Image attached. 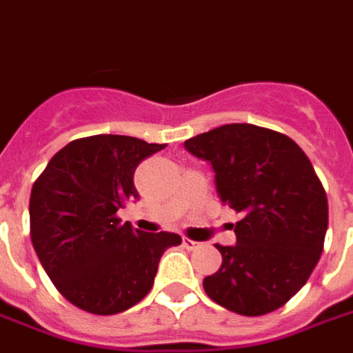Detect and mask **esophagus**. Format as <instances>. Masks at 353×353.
<instances>
[{
  "label": "esophagus",
  "mask_w": 353,
  "mask_h": 353,
  "mask_svg": "<svg viewBox=\"0 0 353 353\" xmlns=\"http://www.w3.org/2000/svg\"><path fill=\"white\" fill-rule=\"evenodd\" d=\"M183 246H185L186 250H197V248L201 246V243L192 241V239H188V237H183Z\"/></svg>",
  "instance_id": "esophagus-1"
}]
</instances>
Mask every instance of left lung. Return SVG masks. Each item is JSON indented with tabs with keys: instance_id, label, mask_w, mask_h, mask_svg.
<instances>
[{
	"instance_id": "obj_1",
	"label": "left lung",
	"mask_w": 353,
	"mask_h": 353,
	"mask_svg": "<svg viewBox=\"0 0 353 353\" xmlns=\"http://www.w3.org/2000/svg\"><path fill=\"white\" fill-rule=\"evenodd\" d=\"M212 165L223 205L241 214L236 245L203 288L239 316H265L290 301L319 263L328 199L310 159L281 132L248 123L223 125L185 141Z\"/></svg>"
}]
</instances>
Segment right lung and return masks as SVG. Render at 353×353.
I'll use <instances>...</instances> for the list:
<instances>
[{
	"label": "right lung",
	"instance_id": "add662e5",
	"mask_svg": "<svg viewBox=\"0 0 353 353\" xmlns=\"http://www.w3.org/2000/svg\"><path fill=\"white\" fill-rule=\"evenodd\" d=\"M165 145L130 136L74 139L48 161L30 192V239L59 294L96 316L128 310L150 292L170 232H141L117 210L139 197L134 172Z\"/></svg>",
	"mask_w": 353,
	"mask_h": 353
}]
</instances>
